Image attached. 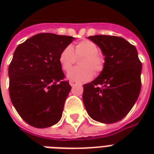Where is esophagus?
Instances as JSON below:
<instances>
[{"label": "esophagus", "mask_w": 154, "mask_h": 154, "mask_svg": "<svg viewBox=\"0 0 154 154\" xmlns=\"http://www.w3.org/2000/svg\"><path fill=\"white\" fill-rule=\"evenodd\" d=\"M78 84L77 82H75V81H69V85H71L72 87L75 86V85H77Z\"/></svg>", "instance_id": "34e87169"}]
</instances>
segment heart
<instances>
[{
    "label": "heart",
    "instance_id": "obj_1",
    "mask_svg": "<svg viewBox=\"0 0 154 154\" xmlns=\"http://www.w3.org/2000/svg\"><path fill=\"white\" fill-rule=\"evenodd\" d=\"M79 60L80 67L73 68L69 73L68 78L75 82H86L93 77L94 70L100 72L104 68L105 60L98 53L97 45L89 40L77 42L74 49L70 45L65 47L59 54V63L65 72L69 71L75 61V57H82Z\"/></svg>",
    "mask_w": 154,
    "mask_h": 154
}]
</instances>
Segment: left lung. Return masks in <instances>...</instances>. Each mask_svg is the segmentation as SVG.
<instances>
[{
  "instance_id": "obj_1",
  "label": "left lung",
  "mask_w": 154,
  "mask_h": 154,
  "mask_svg": "<svg viewBox=\"0 0 154 154\" xmlns=\"http://www.w3.org/2000/svg\"><path fill=\"white\" fill-rule=\"evenodd\" d=\"M105 56L104 68L96 79L83 85V102L97 122L112 124L131 110L141 91V60L136 47L116 36L88 37Z\"/></svg>"
}]
</instances>
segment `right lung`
<instances>
[{
  "instance_id": "obj_1",
  "label": "right lung",
  "mask_w": 154,
  "mask_h": 154,
  "mask_svg": "<svg viewBox=\"0 0 154 154\" xmlns=\"http://www.w3.org/2000/svg\"><path fill=\"white\" fill-rule=\"evenodd\" d=\"M74 37L39 33L19 45L8 66L9 96L21 118L36 128H47L61 118L71 90L59 54Z\"/></svg>"
}]
</instances>
